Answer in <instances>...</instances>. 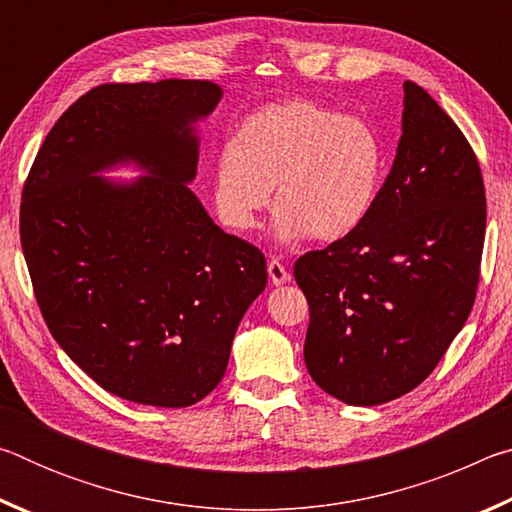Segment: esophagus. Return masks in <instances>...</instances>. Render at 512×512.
Listing matches in <instances>:
<instances>
[{"instance_id":"obj_1","label":"esophagus","mask_w":512,"mask_h":512,"mask_svg":"<svg viewBox=\"0 0 512 512\" xmlns=\"http://www.w3.org/2000/svg\"><path fill=\"white\" fill-rule=\"evenodd\" d=\"M268 277H271L275 287H280V284H287L291 280V273L284 268L280 259H271V262H268Z\"/></svg>"}]
</instances>
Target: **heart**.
Returning a JSON list of instances; mask_svg holds the SVG:
<instances>
[{"instance_id":"b5f03b06","label":"heart","mask_w":512,"mask_h":512,"mask_svg":"<svg viewBox=\"0 0 512 512\" xmlns=\"http://www.w3.org/2000/svg\"><path fill=\"white\" fill-rule=\"evenodd\" d=\"M386 142L363 117L311 101H280L241 121L212 171L214 210L225 228L253 232L268 207L275 237L339 241L375 210L386 178Z\"/></svg>"}]
</instances>
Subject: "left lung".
Masks as SVG:
<instances>
[{
  "label": "left lung",
  "mask_w": 512,
  "mask_h": 512,
  "mask_svg": "<svg viewBox=\"0 0 512 512\" xmlns=\"http://www.w3.org/2000/svg\"><path fill=\"white\" fill-rule=\"evenodd\" d=\"M483 237L472 146L427 90L406 81L402 137L375 210L293 266L309 302L311 379L352 406L413 391L470 316Z\"/></svg>",
  "instance_id": "8db88e82"
}]
</instances>
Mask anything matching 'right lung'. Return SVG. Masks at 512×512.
<instances>
[{
  "label": "right lung",
  "instance_id": "right-lung-1",
  "mask_svg": "<svg viewBox=\"0 0 512 512\" xmlns=\"http://www.w3.org/2000/svg\"><path fill=\"white\" fill-rule=\"evenodd\" d=\"M221 97L210 81L99 85L56 121L24 185L20 239L42 318L121 400L183 409L210 395L266 287L264 255L189 189L196 124ZM126 163L147 176H98Z\"/></svg>",
  "mask_w": 512,
  "mask_h": 512
}]
</instances>
